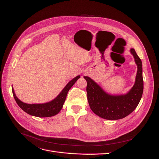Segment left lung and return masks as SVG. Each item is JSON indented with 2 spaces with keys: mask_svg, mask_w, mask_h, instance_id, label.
Masks as SVG:
<instances>
[{
  "mask_svg": "<svg viewBox=\"0 0 159 159\" xmlns=\"http://www.w3.org/2000/svg\"><path fill=\"white\" fill-rule=\"evenodd\" d=\"M130 52L137 66V72L135 82L127 93L109 94L89 77L84 76L88 83L86 91L89 107L100 117L108 120L123 119L131 113L140 102L143 92L142 61L133 48Z\"/></svg>",
  "mask_w": 159,
  "mask_h": 159,
  "instance_id": "8db88e82",
  "label": "left lung"
}]
</instances>
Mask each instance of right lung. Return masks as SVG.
<instances>
[{"instance_id": "add662e5", "label": "right lung", "mask_w": 159, "mask_h": 159, "mask_svg": "<svg viewBox=\"0 0 159 159\" xmlns=\"http://www.w3.org/2000/svg\"><path fill=\"white\" fill-rule=\"evenodd\" d=\"M80 78V75H78L74 79H72L65 86V88L62 89V91L55 99L45 103L28 104L24 103L16 97L12 88V90L13 96L18 106L26 113L32 115V116L38 117H52L57 115L60 111V110L61 109L62 107H63V105L65 102L68 91Z\"/></svg>"}]
</instances>
